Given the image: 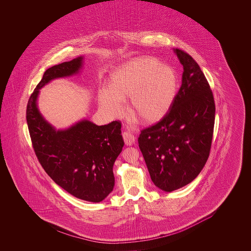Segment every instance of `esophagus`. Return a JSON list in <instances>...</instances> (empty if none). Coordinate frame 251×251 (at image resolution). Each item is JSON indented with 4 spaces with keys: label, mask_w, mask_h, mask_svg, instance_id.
Returning <instances> with one entry per match:
<instances>
[{
    "label": "esophagus",
    "mask_w": 251,
    "mask_h": 251,
    "mask_svg": "<svg viewBox=\"0 0 251 251\" xmlns=\"http://www.w3.org/2000/svg\"><path fill=\"white\" fill-rule=\"evenodd\" d=\"M123 138H124L125 144H126V146H130V145H132V144L135 142V137H134V135H133L132 133L128 132V131H125V132L123 133Z\"/></svg>",
    "instance_id": "esophagus-1"
}]
</instances>
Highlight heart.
<instances>
[{
    "instance_id": "obj_1",
    "label": "heart",
    "mask_w": 251,
    "mask_h": 251,
    "mask_svg": "<svg viewBox=\"0 0 251 251\" xmlns=\"http://www.w3.org/2000/svg\"><path fill=\"white\" fill-rule=\"evenodd\" d=\"M178 92L175 71L152 58H138L113 73L111 89L100 93V102L110 116L123 114L122 100H130L129 112L145 123L160 121L170 110Z\"/></svg>"
}]
</instances>
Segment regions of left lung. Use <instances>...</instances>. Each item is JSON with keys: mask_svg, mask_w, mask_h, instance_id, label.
Returning a JSON list of instances; mask_svg holds the SVG:
<instances>
[{"mask_svg": "<svg viewBox=\"0 0 251 251\" xmlns=\"http://www.w3.org/2000/svg\"><path fill=\"white\" fill-rule=\"evenodd\" d=\"M182 82L168 113L141 129L138 137L151 179L171 192L195 179L210 155L215 104L210 84L196 61L176 48Z\"/></svg>", "mask_w": 251, "mask_h": 251, "instance_id": "1", "label": "left lung"}]
</instances>
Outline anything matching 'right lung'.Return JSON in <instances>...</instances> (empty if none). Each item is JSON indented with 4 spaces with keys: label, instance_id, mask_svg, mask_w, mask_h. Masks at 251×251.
<instances>
[{
    "label": "right lung",
    "instance_id": "obj_1",
    "mask_svg": "<svg viewBox=\"0 0 251 251\" xmlns=\"http://www.w3.org/2000/svg\"><path fill=\"white\" fill-rule=\"evenodd\" d=\"M81 65L79 57L44 72L29 99L26 119L36 157L48 176L73 196L98 203L107 197L115 184L113 165L125 144L121 122L96 126L82 121L67 130L56 131L36 107L40 88L54 78L76 73Z\"/></svg>",
    "mask_w": 251,
    "mask_h": 251
}]
</instances>
